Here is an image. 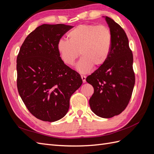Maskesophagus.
<instances>
[{
	"label": "esophagus",
	"mask_w": 154,
	"mask_h": 154,
	"mask_svg": "<svg viewBox=\"0 0 154 154\" xmlns=\"http://www.w3.org/2000/svg\"><path fill=\"white\" fill-rule=\"evenodd\" d=\"M82 77V81L83 83H85L86 82V76H84V75H82L81 76Z\"/></svg>",
	"instance_id": "obj_1"
}]
</instances>
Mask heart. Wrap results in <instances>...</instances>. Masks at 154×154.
I'll use <instances>...</instances> for the list:
<instances>
[{
  "label": "heart",
  "mask_w": 154,
  "mask_h": 154,
  "mask_svg": "<svg viewBox=\"0 0 154 154\" xmlns=\"http://www.w3.org/2000/svg\"><path fill=\"white\" fill-rule=\"evenodd\" d=\"M69 40H59L57 48L60 57L67 66H72L80 55L76 68L82 73L98 68L108 59L112 45V35L105 26L83 24L69 32Z\"/></svg>",
  "instance_id": "1"
}]
</instances>
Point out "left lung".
I'll use <instances>...</instances> for the list:
<instances>
[{
    "instance_id": "left-lung-1",
    "label": "left lung",
    "mask_w": 154,
    "mask_h": 154,
    "mask_svg": "<svg viewBox=\"0 0 154 154\" xmlns=\"http://www.w3.org/2000/svg\"><path fill=\"white\" fill-rule=\"evenodd\" d=\"M112 35V45L106 62L86 81L94 87L89 100L92 111L103 118L121 114L131 98L135 84L133 54L125 31L112 18L106 17Z\"/></svg>"
}]
</instances>
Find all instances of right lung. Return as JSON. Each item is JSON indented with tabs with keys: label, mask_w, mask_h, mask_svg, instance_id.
I'll return each mask as SVG.
<instances>
[{
	"label": "right lung",
	"mask_w": 154,
	"mask_h": 154,
	"mask_svg": "<svg viewBox=\"0 0 154 154\" xmlns=\"http://www.w3.org/2000/svg\"><path fill=\"white\" fill-rule=\"evenodd\" d=\"M72 28L43 24L27 36L17 58V85L27 109L37 119L53 122L68 112L70 97L82 84L79 73L65 64L57 45Z\"/></svg>",
	"instance_id": "1"
}]
</instances>
